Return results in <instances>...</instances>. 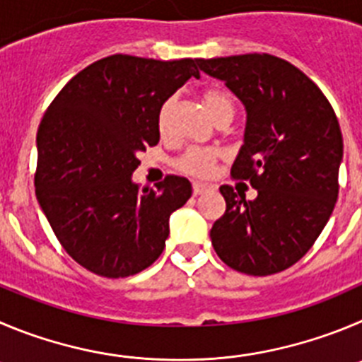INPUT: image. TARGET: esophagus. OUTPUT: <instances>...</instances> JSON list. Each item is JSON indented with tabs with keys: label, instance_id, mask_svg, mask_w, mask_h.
<instances>
[{
	"label": "esophagus",
	"instance_id": "1",
	"mask_svg": "<svg viewBox=\"0 0 362 362\" xmlns=\"http://www.w3.org/2000/svg\"><path fill=\"white\" fill-rule=\"evenodd\" d=\"M209 189H211V185L205 184V182H192V192H194V197L204 194V192L209 191Z\"/></svg>",
	"mask_w": 362,
	"mask_h": 362
}]
</instances>
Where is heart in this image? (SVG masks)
<instances>
[{
  "instance_id": "b5f03b06",
  "label": "heart",
  "mask_w": 362,
  "mask_h": 362,
  "mask_svg": "<svg viewBox=\"0 0 362 362\" xmlns=\"http://www.w3.org/2000/svg\"><path fill=\"white\" fill-rule=\"evenodd\" d=\"M204 105L207 112L214 117L216 121L223 119V117L234 116V98L227 90L218 89V87H211V89L204 90ZM158 130H165V109L160 110L158 114ZM219 157V151L216 148H189L184 155L177 160V165L182 171L197 177H204L209 173L216 158Z\"/></svg>"
}]
</instances>
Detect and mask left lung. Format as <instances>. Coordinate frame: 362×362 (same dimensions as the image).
Masks as SVG:
<instances>
[{"mask_svg":"<svg viewBox=\"0 0 362 362\" xmlns=\"http://www.w3.org/2000/svg\"><path fill=\"white\" fill-rule=\"evenodd\" d=\"M246 110L232 177L250 180L253 200L221 185L227 211L211 228L218 257L253 276L284 272L309 252L337 200L343 160L339 123L318 86L266 53L197 59Z\"/></svg>","mask_w":362,"mask_h":362,"instance_id":"left-lung-1","label":"left lung"}]
</instances>
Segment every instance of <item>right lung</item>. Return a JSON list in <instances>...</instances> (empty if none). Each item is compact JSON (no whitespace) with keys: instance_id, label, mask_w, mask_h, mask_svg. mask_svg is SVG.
Here are the masks:
<instances>
[{"instance_id":"obj_1","label":"right lung","mask_w":362,"mask_h":362,"mask_svg":"<svg viewBox=\"0 0 362 362\" xmlns=\"http://www.w3.org/2000/svg\"><path fill=\"white\" fill-rule=\"evenodd\" d=\"M191 76L192 59L112 55L64 86L37 132L35 194L60 245L96 275L123 279L160 257L170 216L191 182L170 175L155 187L132 180L137 153L160 139L162 105Z\"/></svg>"}]
</instances>
